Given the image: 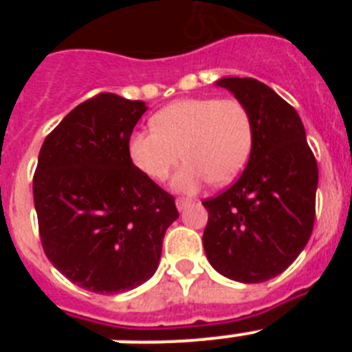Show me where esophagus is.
I'll return each instance as SVG.
<instances>
[{"mask_svg":"<svg viewBox=\"0 0 352 352\" xmlns=\"http://www.w3.org/2000/svg\"><path fill=\"white\" fill-rule=\"evenodd\" d=\"M188 204H190V201H188V199H176V208H178L179 211H183V210H186V206H188Z\"/></svg>","mask_w":352,"mask_h":352,"instance_id":"esophagus-1","label":"esophagus"}]
</instances>
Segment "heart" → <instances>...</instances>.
Here are the masks:
<instances>
[{
	"instance_id": "1",
	"label": "heart",
	"mask_w": 352,
	"mask_h": 352,
	"mask_svg": "<svg viewBox=\"0 0 352 352\" xmlns=\"http://www.w3.org/2000/svg\"><path fill=\"white\" fill-rule=\"evenodd\" d=\"M153 129L129 138V157L144 176L164 182L179 158L173 186L192 194L204 183L226 185L247 166L254 146V123L236 98H183L151 118Z\"/></svg>"
}]
</instances>
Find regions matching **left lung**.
<instances>
[{"label":"left lung","instance_id":"left-lung-1","mask_svg":"<svg viewBox=\"0 0 352 352\" xmlns=\"http://www.w3.org/2000/svg\"><path fill=\"white\" fill-rule=\"evenodd\" d=\"M252 116L247 169L217 197L204 199L206 257L220 275L243 284L287 270L309 243L316 219L317 162L296 109L252 77H223Z\"/></svg>","mask_w":352,"mask_h":352}]
</instances>
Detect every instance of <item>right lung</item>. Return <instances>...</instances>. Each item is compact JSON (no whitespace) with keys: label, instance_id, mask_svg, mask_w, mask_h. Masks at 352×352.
<instances>
[{"label":"right lung","instance_id":"right-lung-1","mask_svg":"<svg viewBox=\"0 0 352 352\" xmlns=\"http://www.w3.org/2000/svg\"><path fill=\"white\" fill-rule=\"evenodd\" d=\"M146 109L100 93L70 111L40 149L33 199L43 252L91 292L116 294L151 278L167 227L179 217L173 195L129 157Z\"/></svg>","mask_w":352,"mask_h":352}]
</instances>
